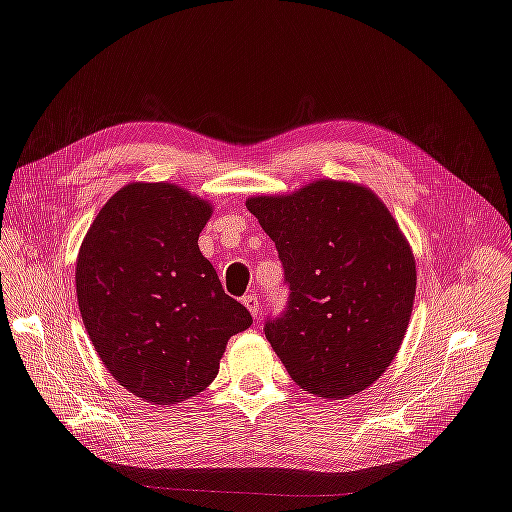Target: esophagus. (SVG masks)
<instances>
[{
	"mask_svg": "<svg viewBox=\"0 0 512 512\" xmlns=\"http://www.w3.org/2000/svg\"><path fill=\"white\" fill-rule=\"evenodd\" d=\"M242 305L251 311V316H253L255 320L259 318V307H261V305H259V299H257L255 295H244V297H242Z\"/></svg>",
	"mask_w": 512,
	"mask_h": 512,
	"instance_id": "obj_1",
	"label": "esophagus"
}]
</instances>
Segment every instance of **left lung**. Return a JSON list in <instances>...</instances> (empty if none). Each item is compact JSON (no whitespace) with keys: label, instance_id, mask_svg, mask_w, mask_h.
Returning <instances> with one entry per match:
<instances>
[{"label":"left lung","instance_id":"left-lung-1","mask_svg":"<svg viewBox=\"0 0 512 512\" xmlns=\"http://www.w3.org/2000/svg\"><path fill=\"white\" fill-rule=\"evenodd\" d=\"M247 209L278 249L288 305L265 339L291 379L324 399L370 387L395 360L416 295L406 236L372 190L318 180Z\"/></svg>","mask_w":512,"mask_h":512}]
</instances>
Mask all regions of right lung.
Wrapping results in <instances>:
<instances>
[{
    "instance_id": "1",
    "label": "right lung",
    "mask_w": 512,
    "mask_h": 512,
    "mask_svg": "<svg viewBox=\"0 0 512 512\" xmlns=\"http://www.w3.org/2000/svg\"><path fill=\"white\" fill-rule=\"evenodd\" d=\"M211 213L175 184L133 182L81 242L75 282L87 335L119 385L150 404L207 389L228 339L253 324L198 249Z\"/></svg>"
}]
</instances>
